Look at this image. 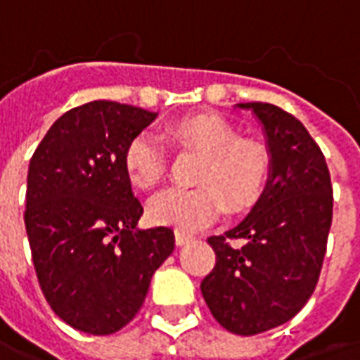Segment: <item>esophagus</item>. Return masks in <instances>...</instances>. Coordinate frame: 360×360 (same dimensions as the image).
I'll return each mask as SVG.
<instances>
[{
    "instance_id": "esophagus-1",
    "label": "esophagus",
    "mask_w": 360,
    "mask_h": 360,
    "mask_svg": "<svg viewBox=\"0 0 360 360\" xmlns=\"http://www.w3.org/2000/svg\"><path fill=\"white\" fill-rule=\"evenodd\" d=\"M188 241H192V236H188V234H183V232H179V230H177V232H175V243H177V245H185V243H188Z\"/></svg>"
}]
</instances>
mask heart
Listing matches in <instances>:
<instances>
[{
  "label": "heart",
  "instance_id": "1",
  "mask_svg": "<svg viewBox=\"0 0 360 360\" xmlns=\"http://www.w3.org/2000/svg\"><path fill=\"white\" fill-rule=\"evenodd\" d=\"M172 143L205 155L198 172V188H168L153 196L149 219L156 224L192 232L211 224L224 210H245L253 204L268 175L266 150L251 141H238L232 126L215 115H194L166 128ZM126 175L136 186L153 188L166 172L162 145L149 134H139L124 150Z\"/></svg>",
  "mask_w": 360,
  "mask_h": 360
}]
</instances>
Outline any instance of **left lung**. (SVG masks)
<instances>
[{"label":"left lung","mask_w":360,"mask_h":360,"mask_svg":"<svg viewBox=\"0 0 360 360\" xmlns=\"http://www.w3.org/2000/svg\"><path fill=\"white\" fill-rule=\"evenodd\" d=\"M264 134L268 177L251 211L226 237L211 236L217 264L200 285L211 314L234 334L283 325L314 295L333 223V186L325 156L300 120L271 103H236Z\"/></svg>","instance_id":"obj_1"}]
</instances>
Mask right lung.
I'll list each match as a JSON object with an SVG mask.
<instances>
[{"instance_id":"add662e5","label":"right lung","mask_w":360,"mask_h":360,"mask_svg":"<svg viewBox=\"0 0 360 360\" xmlns=\"http://www.w3.org/2000/svg\"><path fill=\"white\" fill-rule=\"evenodd\" d=\"M158 113L96 100L46 131L27 168L26 223L37 279L68 325L105 336L143 306L150 278L174 253V232L139 229L124 150Z\"/></svg>"}]
</instances>
